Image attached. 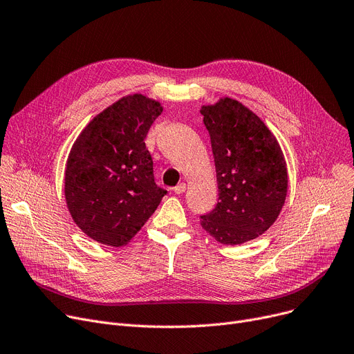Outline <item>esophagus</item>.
Listing matches in <instances>:
<instances>
[{
	"label": "esophagus",
	"instance_id": "34e87169",
	"mask_svg": "<svg viewBox=\"0 0 354 354\" xmlns=\"http://www.w3.org/2000/svg\"><path fill=\"white\" fill-rule=\"evenodd\" d=\"M185 191H187V185H185V183H179L178 187L174 188V192H175L176 195H180V194H183Z\"/></svg>",
	"mask_w": 354,
	"mask_h": 354
}]
</instances>
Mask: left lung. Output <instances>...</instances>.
Wrapping results in <instances>:
<instances>
[{
  "label": "left lung",
  "mask_w": 354,
  "mask_h": 354,
  "mask_svg": "<svg viewBox=\"0 0 354 354\" xmlns=\"http://www.w3.org/2000/svg\"><path fill=\"white\" fill-rule=\"evenodd\" d=\"M201 115L211 136L219 196L201 225L218 243L241 245L263 235L284 207V153L266 123L235 99L202 106Z\"/></svg>",
  "instance_id": "8db88e82"
}]
</instances>
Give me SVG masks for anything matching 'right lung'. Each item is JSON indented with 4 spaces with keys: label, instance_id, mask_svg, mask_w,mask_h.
Returning <instances> with one entry per match:
<instances>
[{
    "label": "right lung",
    "instance_id": "right-lung-1",
    "mask_svg": "<svg viewBox=\"0 0 354 354\" xmlns=\"http://www.w3.org/2000/svg\"><path fill=\"white\" fill-rule=\"evenodd\" d=\"M158 100L129 95L93 118L73 143L64 196L76 225L91 239L124 247L156 211L166 191L153 178L145 145L162 113Z\"/></svg>",
    "mask_w": 354,
    "mask_h": 354
}]
</instances>
